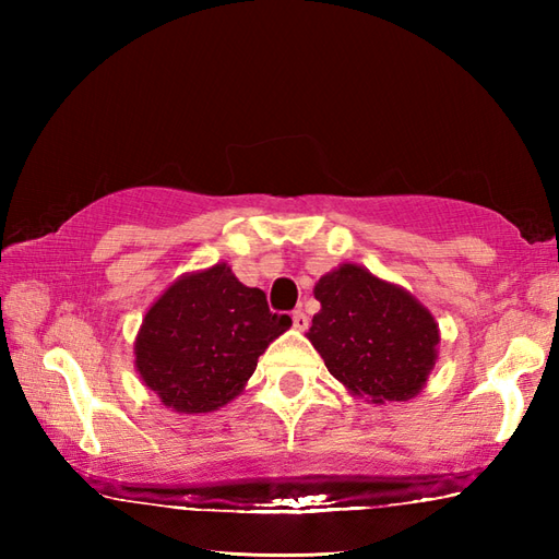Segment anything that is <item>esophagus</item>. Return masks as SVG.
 <instances>
[{"label": "esophagus", "instance_id": "34e87169", "mask_svg": "<svg viewBox=\"0 0 559 559\" xmlns=\"http://www.w3.org/2000/svg\"><path fill=\"white\" fill-rule=\"evenodd\" d=\"M293 326L298 331H305L307 326H310V319H307V314L302 310H295L293 312Z\"/></svg>", "mask_w": 559, "mask_h": 559}]
</instances>
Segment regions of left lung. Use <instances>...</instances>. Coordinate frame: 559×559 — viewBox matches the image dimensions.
<instances>
[{
  "mask_svg": "<svg viewBox=\"0 0 559 559\" xmlns=\"http://www.w3.org/2000/svg\"><path fill=\"white\" fill-rule=\"evenodd\" d=\"M314 298L322 310L307 338L350 396L382 406L420 394L439 346V326L420 300L348 261L317 281Z\"/></svg>",
  "mask_w": 559,
  "mask_h": 559,
  "instance_id": "1",
  "label": "left lung"
}]
</instances>
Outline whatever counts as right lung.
Returning <instances> with one entry per match:
<instances>
[{
  "label": "right lung",
  "instance_id": "right-lung-1",
  "mask_svg": "<svg viewBox=\"0 0 559 559\" xmlns=\"http://www.w3.org/2000/svg\"><path fill=\"white\" fill-rule=\"evenodd\" d=\"M290 324L288 314L269 312L264 290L247 288L218 261L182 273L148 307L134 367L165 408L213 413L242 394L259 355Z\"/></svg>",
  "mask_w": 559,
  "mask_h": 559
}]
</instances>
